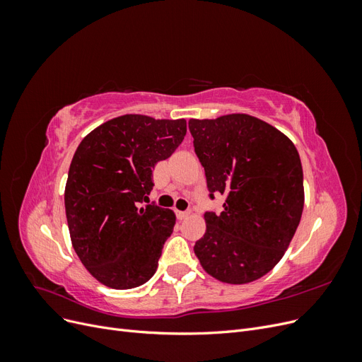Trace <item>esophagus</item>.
I'll use <instances>...</instances> for the list:
<instances>
[{"mask_svg": "<svg viewBox=\"0 0 362 362\" xmlns=\"http://www.w3.org/2000/svg\"><path fill=\"white\" fill-rule=\"evenodd\" d=\"M177 216L180 221H182V218H187L192 216V210H187V211H177Z\"/></svg>", "mask_w": 362, "mask_h": 362, "instance_id": "esophagus-1", "label": "esophagus"}]
</instances>
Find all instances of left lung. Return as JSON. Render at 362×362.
<instances>
[{"label":"left lung","mask_w":362,"mask_h":362,"mask_svg":"<svg viewBox=\"0 0 362 362\" xmlns=\"http://www.w3.org/2000/svg\"><path fill=\"white\" fill-rule=\"evenodd\" d=\"M189 128L210 196L225 198L221 214L204 216L194 254L217 281L254 282L281 261L300 222L299 152L279 129L245 113L190 119Z\"/></svg>","instance_id":"obj_1"}]
</instances>
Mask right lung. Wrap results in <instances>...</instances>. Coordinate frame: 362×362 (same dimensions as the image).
Here are the masks:
<instances>
[{
  "label": "right lung",
  "instance_id": "right-lung-1",
  "mask_svg": "<svg viewBox=\"0 0 362 362\" xmlns=\"http://www.w3.org/2000/svg\"><path fill=\"white\" fill-rule=\"evenodd\" d=\"M185 133V119L124 115L107 120L76 148L64 208L74 250L103 286L129 290L154 275L177 216L141 205L152 169L169 158Z\"/></svg>",
  "mask_w": 362,
  "mask_h": 362
}]
</instances>
